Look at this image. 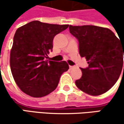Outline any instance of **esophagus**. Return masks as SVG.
Wrapping results in <instances>:
<instances>
[{"instance_id": "1", "label": "esophagus", "mask_w": 124, "mask_h": 124, "mask_svg": "<svg viewBox=\"0 0 124 124\" xmlns=\"http://www.w3.org/2000/svg\"><path fill=\"white\" fill-rule=\"evenodd\" d=\"M69 67H70V70H72V69H74V68H75V67H74V66H70Z\"/></svg>"}]
</instances>
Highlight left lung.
<instances>
[{"instance_id": "obj_1", "label": "left lung", "mask_w": 124, "mask_h": 124, "mask_svg": "<svg viewBox=\"0 0 124 124\" xmlns=\"http://www.w3.org/2000/svg\"><path fill=\"white\" fill-rule=\"evenodd\" d=\"M69 29L79 41L81 57H85L88 63L87 68H81L83 75L75 81L76 86L90 95L105 93L114 85L121 73L124 44L107 28L70 25Z\"/></svg>"}]
</instances>
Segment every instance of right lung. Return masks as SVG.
Masks as SVG:
<instances>
[{"mask_svg":"<svg viewBox=\"0 0 124 124\" xmlns=\"http://www.w3.org/2000/svg\"><path fill=\"white\" fill-rule=\"evenodd\" d=\"M69 25L31 21L19 27L14 35L10 54L13 79L26 94L41 98L54 91L60 76L69 69L65 61H48L54 37Z\"/></svg>","mask_w":124,"mask_h":124,"instance_id":"add662e5","label":"right lung"}]
</instances>
